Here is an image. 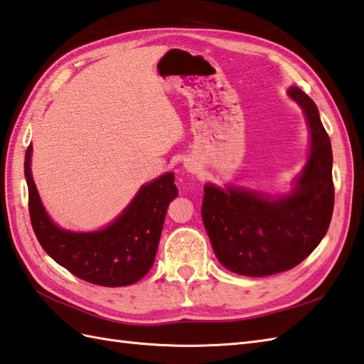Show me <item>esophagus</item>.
<instances>
[{
  "label": "esophagus",
  "instance_id": "34e87169",
  "mask_svg": "<svg viewBox=\"0 0 364 364\" xmlns=\"http://www.w3.org/2000/svg\"><path fill=\"white\" fill-rule=\"evenodd\" d=\"M183 166L187 168V171H188V173H193V174H196V173H199V171H200V165H199V161H198V160H195V159H185V161H183Z\"/></svg>",
  "mask_w": 364,
  "mask_h": 364
}]
</instances>
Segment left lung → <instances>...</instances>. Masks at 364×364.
Wrapping results in <instances>:
<instances>
[{"mask_svg": "<svg viewBox=\"0 0 364 364\" xmlns=\"http://www.w3.org/2000/svg\"><path fill=\"white\" fill-rule=\"evenodd\" d=\"M288 95L310 127V156L291 195L271 198L241 187H204L203 221L224 268L263 277L294 268L324 238L333 213L332 144L316 104L301 88Z\"/></svg>", "mask_w": 364, "mask_h": 364, "instance_id": "1", "label": "left lung"}]
</instances>
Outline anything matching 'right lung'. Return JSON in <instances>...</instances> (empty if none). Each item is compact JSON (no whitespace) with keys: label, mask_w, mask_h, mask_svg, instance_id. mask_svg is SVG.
I'll return each instance as SVG.
<instances>
[{"label":"right lung","mask_w":364,"mask_h":364,"mask_svg":"<svg viewBox=\"0 0 364 364\" xmlns=\"http://www.w3.org/2000/svg\"><path fill=\"white\" fill-rule=\"evenodd\" d=\"M31 152L32 146L24 156L29 216L45 252L76 277L95 285L126 287L139 282L154 263L166 208L179 193L174 174L166 173L143 185L106 229L68 232L58 228L45 212L32 179Z\"/></svg>","instance_id":"add662e5"}]
</instances>
